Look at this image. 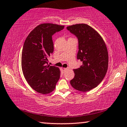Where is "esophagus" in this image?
<instances>
[{
	"mask_svg": "<svg viewBox=\"0 0 127 127\" xmlns=\"http://www.w3.org/2000/svg\"><path fill=\"white\" fill-rule=\"evenodd\" d=\"M68 69V68H64V69H63L64 71H66V70H67Z\"/></svg>",
	"mask_w": 127,
	"mask_h": 127,
	"instance_id": "esophagus-1",
	"label": "esophagus"
}]
</instances>
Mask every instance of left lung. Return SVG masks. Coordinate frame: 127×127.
<instances>
[{"label":"left lung","mask_w":127,"mask_h":127,"mask_svg":"<svg viewBox=\"0 0 127 127\" xmlns=\"http://www.w3.org/2000/svg\"><path fill=\"white\" fill-rule=\"evenodd\" d=\"M78 40L77 59L82 62L74 69V77L70 81L78 91L87 92L97 86L106 75L108 68V53L105 43L97 31L84 23L66 27Z\"/></svg>","instance_id":"obj_1"}]
</instances>
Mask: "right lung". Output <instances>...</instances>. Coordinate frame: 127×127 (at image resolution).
<instances>
[{
	"instance_id": "add662e5",
	"label": "right lung",
	"mask_w": 127,
	"mask_h": 127,
	"mask_svg": "<svg viewBox=\"0 0 127 127\" xmlns=\"http://www.w3.org/2000/svg\"><path fill=\"white\" fill-rule=\"evenodd\" d=\"M64 26L42 23L36 27L26 39L22 52V69L25 79L38 93L54 91L61 75L59 69L48 65V57L54 51L52 36Z\"/></svg>"
}]
</instances>
